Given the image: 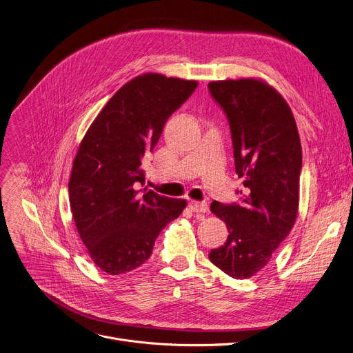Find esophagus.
Listing matches in <instances>:
<instances>
[{
	"label": "esophagus",
	"instance_id": "1",
	"mask_svg": "<svg viewBox=\"0 0 353 353\" xmlns=\"http://www.w3.org/2000/svg\"><path fill=\"white\" fill-rule=\"evenodd\" d=\"M189 208L190 210H193L194 213H206L209 210V205L208 202H196V201H190L189 202Z\"/></svg>",
	"mask_w": 353,
	"mask_h": 353
}]
</instances>
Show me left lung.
Masks as SVG:
<instances>
[{
  "label": "left lung",
  "mask_w": 353,
  "mask_h": 353,
  "mask_svg": "<svg viewBox=\"0 0 353 353\" xmlns=\"http://www.w3.org/2000/svg\"><path fill=\"white\" fill-rule=\"evenodd\" d=\"M230 125L236 172L244 178L240 202L210 205L227 224L224 245L209 259L234 279H248L268 265L289 236L299 209L301 144L286 101L259 80L208 85Z\"/></svg>",
  "instance_id": "1"
}]
</instances>
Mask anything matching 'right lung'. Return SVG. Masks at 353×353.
I'll list each match as a JSON object with an SVG mask.
<instances>
[{
	"label": "right lung",
	"instance_id": "1",
	"mask_svg": "<svg viewBox=\"0 0 353 353\" xmlns=\"http://www.w3.org/2000/svg\"><path fill=\"white\" fill-rule=\"evenodd\" d=\"M196 87L161 74L134 78L110 98L78 148L68 182L72 217L91 259L110 275L143 265L186 206L137 186L145 182V155Z\"/></svg>",
	"mask_w": 353,
	"mask_h": 353
}]
</instances>
